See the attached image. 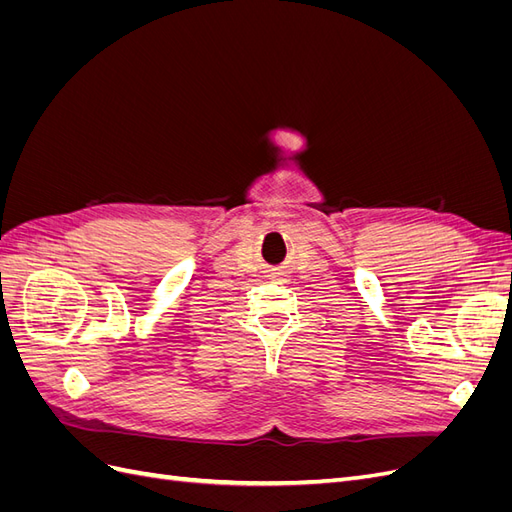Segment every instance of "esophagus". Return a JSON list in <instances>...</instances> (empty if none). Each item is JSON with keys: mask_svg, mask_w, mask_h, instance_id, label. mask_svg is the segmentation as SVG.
<instances>
[{"mask_svg": "<svg viewBox=\"0 0 512 512\" xmlns=\"http://www.w3.org/2000/svg\"><path fill=\"white\" fill-rule=\"evenodd\" d=\"M280 275H282V273H280ZM282 277H284V275H282ZM280 282H286V280H280Z\"/></svg>", "mask_w": 512, "mask_h": 512, "instance_id": "1", "label": "esophagus"}]
</instances>
